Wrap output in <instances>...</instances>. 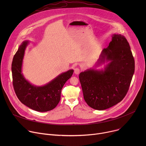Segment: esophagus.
Masks as SVG:
<instances>
[{"instance_id": "obj_1", "label": "esophagus", "mask_w": 146, "mask_h": 146, "mask_svg": "<svg viewBox=\"0 0 146 146\" xmlns=\"http://www.w3.org/2000/svg\"><path fill=\"white\" fill-rule=\"evenodd\" d=\"M74 73L76 74H78L80 73V69L78 68L74 69Z\"/></svg>"}]
</instances>
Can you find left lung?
I'll return each mask as SVG.
<instances>
[{
  "mask_svg": "<svg viewBox=\"0 0 146 146\" xmlns=\"http://www.w3.org/2000/svg\"><path fill=\"white\" fill-rule=\"evenodd\" d=\"M111 37L95 66L79 74L86 102L98 110L109 109L123 99L135 72V60L127 40L120 34ZM105 62L108 64L103 70L96 69Z\"/></svg>",
  "mask_w": 146,
  "mask_h": 146,
  "instance_id": "8db88e82",
  "label": "left lung"
}]
</instances>
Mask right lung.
Masks as SVG:
<instances>
[{
  "label": "right lung",
  "mask_w": 146,
  "mask_h": 146,
  "mask_svg": "<svg viewBox=\"0 0 146 146\" xmlns=\"http://www.w3.org/2000/svg\"><path fill=\"white\" fill-rule=\"evenodd\" d=\"M29 43L28 40L23 41L13 59L11 71L14 89L18 99L27 107L40 112L48 111L57 106L60 99L61 90L74 70L70 69L60 74L43 86L32 84L22 73L25 51Z\"/></svg>",
  "instance_id": "obj_1"
}]
</instances>
